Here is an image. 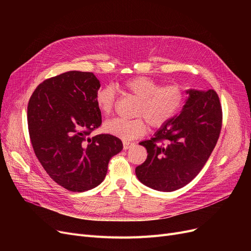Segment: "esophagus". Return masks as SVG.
<instances>
[{"label": "esophagus", "instance_id": "34e87169", "mask_svg": "<svg viewBox=\"0 0 251 251\" xmlns=\"http://www.w3.org/2000/svg\"><path fill=\"white\" fill-rule=\"evenodd\" d=\"M134 143L133 142H130V141H123V149L125 151L129 150L131 147H133Z\"/></svg>", "mask_w": 251, "mask_h": 251}]
</instances>
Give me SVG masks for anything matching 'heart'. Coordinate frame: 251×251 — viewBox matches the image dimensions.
<instances>
[{"label":"heart","instance_id":"b5f03b06","mask_svg":"<svg viewBox=\"0 0 251 251\" xmlns=\"http://www.w3.org/2000/svg\"><path fill=\"white\" fill-rule=\"evenodd\" d=\"M123 88L137 100L134 116L127 120L114 118L105 121V132L124 140L137 138L147 132V123L152 128H160L177 115L184 102V92L178 85L161 86L148 77L138 76L126 80ZM98 109L103 115H110L116 103V91L113 86L100 87L96 94ZM143 117L146 120L144 122Z\"/></svg>","mask_w":251,"mask_h":251}]
</instances>
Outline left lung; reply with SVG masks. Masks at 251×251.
I'll use <instances>...</instances> for the list:
<instances>
[{
  "mask_svg": "<svg viewBox=\"0 0 251 251\" xmlns=\"http://www.w3.org/2000/svg\"><path fill=\"white\" fill-rule=\"evenodd\" d=\"M186 94L180 114L139 143L147 149L148 159L136 167V177L157 191H174L194 179L220 135L222 108L217 92L187 89Z\"/></svg>",
  "mask_w": 251,
  "mask_h": 251,
  "instance_id": "1",
  "label": "left lung"
}]
</instances>
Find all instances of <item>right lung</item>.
<instances>
[{"instance_id":"right-lung-1","label":"right lung","mask_w":251,"mask_h":251,"mask_svg":"<svg viewBox=\"0 0 251 251\" xmlns=\"http://www.w3.org/2000/svg\"><path fill=\"white\" fill-rule=\"evenodd\" d=\"M100 87L94 73L69 71L39 84L28 102L34 153L49 176L70 191L99 186L111 157L123 150L114 135L89 136L101 124L96 103Z\"/></svg>"}]
</instances>
